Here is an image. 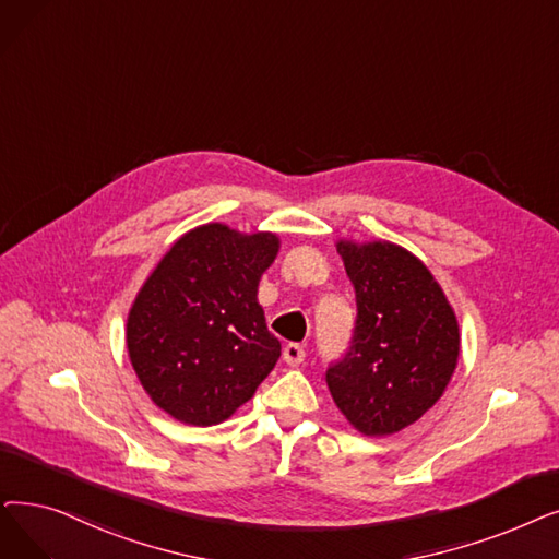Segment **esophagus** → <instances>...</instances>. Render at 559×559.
<instances>
[{"label": "esophagus", "mask_w": 559, "mask_h": 559, "mask_svg": "<svg viewBox=\"0 0 559 559\" xmlns=\"http://www.w3.org/2000/svg\"><path fill=\"white\" fill-rule=\"evenodd\" d=\"M306 358V349L297 343H287L283 347V360L287 362V366H299V362H304Z\"/></svg>", "instance_id": "34e87169"}]
</instances>
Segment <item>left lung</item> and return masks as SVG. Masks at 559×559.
I'll list each match as a JSON object with an SVG mask.
<instances>
[{"mask_svg": "<svg viewBox=\"0 0 559 559\" xmlns=\"http://www.w3.org/2000/svg\"><path fill=\"white\" fill-rule=\"evenodd\" d=\"M335 247L358 314L352 347L326 370V385L354 429L391 436L445 393L461 345L456 314L423 260L393 241Z\"/></svg>", "mask_w": 559, "mask_h": 559, "instance_id": "8db88e82", "label": "left lung"}]
</instances>
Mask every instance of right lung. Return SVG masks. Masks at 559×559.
Returning <instances> with one entry per match:
<instances>
[{
  "mask_svg": "<svg viewBox=\"0 0 559 559\" xmlns=\"http://www.w3.org/2000/svg\"><path fill=\"white\" fill-rule=\"evenodd\" d=\"M281 249L274 233L205 224L145 278L128 314V354L148 397L193 427L219 425L276 366L258 285Z\"/></svg>",
  "mask_w": 559,
  "mask_h": 559,
  "instance_id": "add662e5",
  "label": "right lung"
}]
</instances>
